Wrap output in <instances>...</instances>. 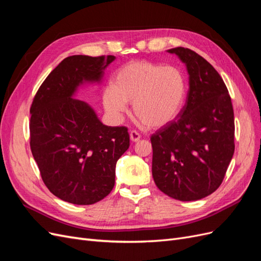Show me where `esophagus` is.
<instances>
[{
	"label": "esophagus",
	"mask_w": 261,
	"mask_h": 261,
	"mask_svg": "<svg viewBox=\"0 0 261 261\" xmlns=\"http://www.w3.org/2000/svg\"><path fill=\"white\" fill-rule=\"evenodd\" d=\"M129 137H130V140L134 141V143H136V141H138L140 139V134L136 130H132L129 133Z\"/></svg>",
	"instance_id": "34e87169"
}]
</instances>
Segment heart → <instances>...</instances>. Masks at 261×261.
I'll list each match as a JSON object with an SVG mask.
<instances>
[{"label": "heart", "instance_id": "b5f03b06", "mask_svg": "<svg viewBox=\"0 0 261 261\" xmlns=\"http://www.w3.org/2000/svg\"><path fill=\"white\" fill-rule=\"evenodd\" d=\"M187 91L185 74L176 66L134 61L117 70L113 85L102 92V103L114 121H121L133 103L134 113L148 127L173 122L183 108Z\"/></svg>", "mask_w": 261, "mask_h": 261}]
</instances>
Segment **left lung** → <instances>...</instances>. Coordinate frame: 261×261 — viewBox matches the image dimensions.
<instances>
[{"label": "left lung", "instance_id": "1", "mask_svg": "<svg viewBox=\"0 0 261 261\" xmlns=\"http://www.w3.org/2000/svg\"><path fill=\"white\" fill-rule=\"evenodd\" d=\"M186 65L189 89L175 121L151 136L152 176L172 198L192 201L219 188L234 153V112L219 73L186 48L168 50Z\"/></svg>", "mask_w": 261, "mask_h": 261}]
</instances>
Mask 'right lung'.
Instances as JSON below:
<instances>
[{
    "instance_id": "right-lung-1",
    "label": "right lung",
    "mask_w": 261,
    "mask_h": 261,
    "mask_svg": "<svg viewBox=\"0 0 261 261\" xmlns=\"http://www.w3.org/2000/svg\"><path fill=\"white\" fill-rule=\"evenodd\" d=\"M113 55H72L55 67L30 108V148L43 183L58 198L92 204L114 187L115 165L129 147L125 126H106L78 87L100 83Z\"/></svg>"
}]
</instances>
